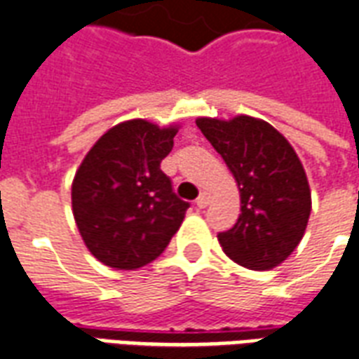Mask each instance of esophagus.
I'll return each mask as SVG.
<instances>
[{
	"instance_id": "obj_1",
	"label": "esophagus",
	"mask_w": 359,
	"mask_h": 359,
	"mask_svg": "<svg viewBox=\"0 0 359 359\" xmlns=\"http://www.w3.org/2000/svg\"><path fill=\"white\" fill-rule=\"evenodd\" d=\"M209 203H210V194H209V191H203V194H201V196L198 198V201H196V205H198L199 209H205V207H207Z\"/></svg>"
}]
</instances>
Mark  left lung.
Here are the masks:
<instances>
[{"instance_id": "8db88e82", "label": "left lung", "mask_w": 359, "mask_h": 359, "mask_svg": "<svg viewBox=\"0 0 359 359\" xmlns=\"http://www.w3.org/2000/svg\"><path fill=\"white\" fill-rule=\"evenodd\" d=\"M196 124L233 175L241 215L218 233L224 254L252 271H269L294 252L311 216V186L299 156L269 122L248 114L199 116Z\"/></svg>"}]
</instances>
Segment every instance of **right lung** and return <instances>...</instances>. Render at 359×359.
Masks as SVG:
<instances>
[{"label": "right lung", "instance_id": "add662e5", "mask_svg": "<svg viewBox=\"0 0 359 359\" xmlns=\"http://www.w3.org/2000/svg\"><path fill=\"white\" fill-rule=\"evenodd\" d=\"M180 126L124 120L84 156L71 184V207L84 245L113 269H139L160 256L188 203L160 169Z\"/></svg>", "mask_w": 359, "mask_h": 359}]
</instances>
